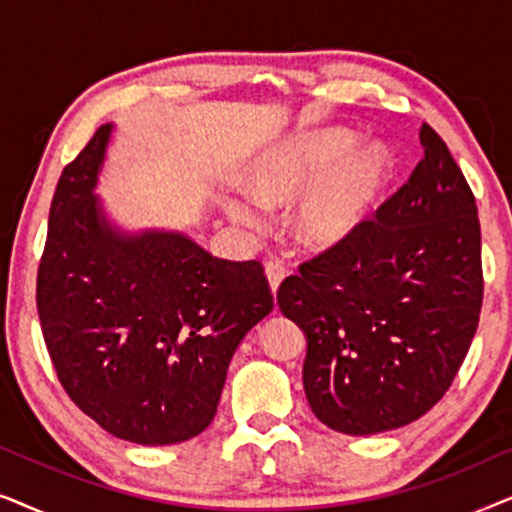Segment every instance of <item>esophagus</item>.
Listing matches in <instances>:
<instances>
[{"mask_svg": "<svg viewBox=\"0 0 512 512\" xmlns=\"http://www.w3.org/2000/svg\"><path fill=\"white\" fill-rule=\"evenodd\" d=\"M265 275H268V282L272 286V291L277 293L279 284H282L284 277H286V265L282 261H268V263H265Z\"/></svg>", "mask_w": 512, "mask_h": 512, "instance_id": "1", "label": "esophagus"}]
</instances>
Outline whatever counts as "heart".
<instances>
[{
    "label": "heart",
    "instance_id": "b5f03b06",
    "mask_svg": "<svg viewBox=\"0 0 512 512\" xmlns=\"http://www.w3.org/2000/svg\"><path fill=\"white\" fill-rule=\"evenodd\" d=\"M352 144V132L326 130L270 153L249 174L251 198L261 207L284 205L303 193ZM389 172L391 158L380 144L342 158L300 200L293 219L298 240L310 247H331L352 235L368 216ZM256 205L230 200L228 212L244 226H261L263 214Z\"/></svg>",
    "mask_w": 512,
    "mask_h": 512
}]
</instances>
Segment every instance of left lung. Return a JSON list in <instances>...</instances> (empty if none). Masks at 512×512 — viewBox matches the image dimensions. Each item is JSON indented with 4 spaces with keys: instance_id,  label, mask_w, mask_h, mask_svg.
I'll list each match as a JSON object with an SVG mask.
<instances>
[{
    "instance_id": "8db88e82",
    "label": "left lung",
    "mask_w": 512,
    "mask_h": 512,
    "mask_svg": "<svg viewBox=\"0 0 512 512\" xmlns=\"http://www.w3.org/2000/svg\"><path fill=\"white\" fill-rule=\"evenodd\" d=\"M408 181L359 228L286 277L277 303L307 335L314 415L349 436L429 412L464 363L482 307L475 195L431 125Z\"/></svg>"
}]
</instances>
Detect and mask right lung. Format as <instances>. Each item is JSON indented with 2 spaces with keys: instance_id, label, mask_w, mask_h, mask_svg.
I'll use <instances>...</instances> for the list:
<instances>
[{
  "instance_id": "obj_1",
  "label": "right lung",
  "mask_w": 512,
  "mask_h": 512,
  "mask_svg": "<svg viewBox=\"0 0 512 512\" xmlns=\"http://www.w3.org/2000/svg\"><path fill=\"white\" fill-rule=\"evenodd\" d=\"M111 125L60 174L37 272L41 333L67 396L102 429L172 445L212 424L237 345L275 307L258 261L177 233L118 235L97 184Z\"/></svg>"
}]
</instances>
